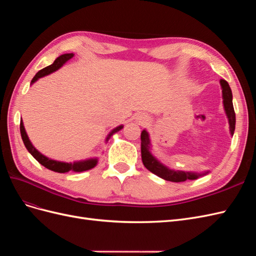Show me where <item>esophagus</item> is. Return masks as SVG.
Masks as SVG:
<instances>
[{"label":"esophagus","instance_id":"1","mask_svg":"<svg viewBox=\"0 0 256 256\" xmlns=\"http://www.w3.org/2000/svg\"><path fill=\"white\" fill-rule=\"evenodd\" d=\"M144 120H145V118H144Z\"/></svg>","mask_w":256,"mask_h":256}]
</instances>
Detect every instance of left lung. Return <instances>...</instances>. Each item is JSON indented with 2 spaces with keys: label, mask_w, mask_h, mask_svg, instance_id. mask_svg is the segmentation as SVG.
Wrapping results in <instances>:
<instances>
[{
  "label": "left lung",
  "mask_w": 256,
  "mask_h": 256,
  "mask_svg": "<svg viewBox=\"0 0 256 256\" xmlns=\"http://www.w3.org/2000/svg\"><path fill=\"white\" fill-rule=\"evenodd\" d=\"M220 84L222 88V97H223V104L224 110H226V116L228 118L230 124V134H234L235 131V124H236V115L233 106V95H232V90L230 88L228 83L226 80H220ZM150 140L148 132L146 130H143L141 134V154H142V161L144 166L161 178L166 180L173 182H180L187 180H196L200 176L205 175L206 173L200 174V173H193V172H184V171H175L166 168L154 158L150 152Z\"/></svg>",
  "instance_id": "obj_1"
}]
</instances>
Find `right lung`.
Here are the masks:
<instances>
[{"label": "right lung", "instance_id": "obj_1", "mask_svg": "<svg viewBox=\"0 0 256 256\" xmlns=\"http://www.w3.org/2000/svg\"><path fill=\"white\" fill-rule=\"evenodd\" d=\"M74 56V53L62 54L60 56H58L56 60L53 62V64H51L50 66L44 67V69H42V70L38 72L35 74V76H34L32 82H30V83L33 84L38 79L42 78V76L50 74L53 72L58 70V69L63 66L67 60L72 58ZM122 128V126H118V127L114 128L111 131V132L108 134L106 141L109 140V138L115 132H118V131H120ZM20 134H21L22 141H23V143H24V145L26 147V150H28V152L32 154V156L38 162H40L42 166H44V168L51 170V171H53V172H58V173H67V172H70V171H74V172H84V171H88V170H90V168H92L94 166H96V164H97V159L96 158H94V159H88V160H82V161H76V162H74V164H72V162H62V161L52 160V159H50L48 157L44 156V154L38 152L35 148V147L32 145V143H30V138H28V134L26 132L24 126H23L22 120H20Z\"/></svg>", "mask_w": 256, "mask_h": 256}]
</instances>
